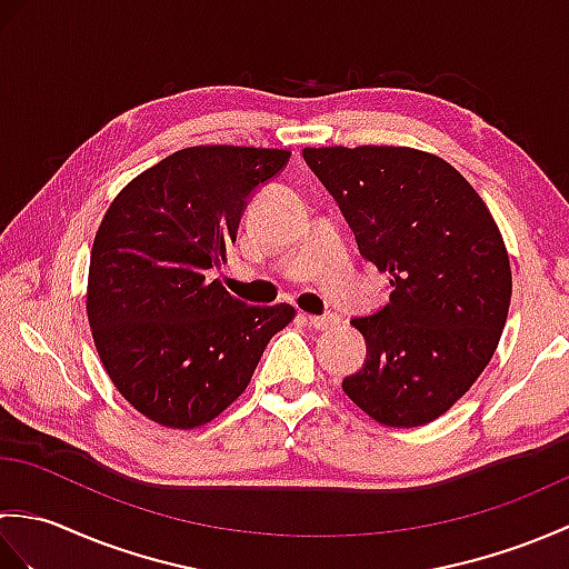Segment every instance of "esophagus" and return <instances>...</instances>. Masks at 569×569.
<instances>
[{
    "instance_id": "obj_1",
    "label": "esophagus",
    "mask_w": 569,
    "mask_h": 569,
    "mask_svg": "<svg viewBox=\"0 0 569 569\" xmlns=\"http://www.w3.org/2000/svg\"><path fill=\"white\" fill-rule=\"evenodd\" d=\"M306 318H308L310 328H316V330H332L342 322V318L335 316V312H328V316H306Z\"/></svg>"
}]
</instances>
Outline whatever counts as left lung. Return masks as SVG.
<instances>
[{"instance_id": "left-lung-1", "label": "left lung", "mask_w": 569, "mask_h": 569, "mask_svg": "<svg viewBox=\"0 0 569 569\" xmlns=\"http://www.w3.org/2000/svg\"><path fill=\"white\" fill-rule=\"evenodd\" d=\"M303 159L340 204L361 257L393 288L379 312L352 320L367 361L342 389L381 426H426L497 352L511 303L499 227L467 178L435 153L322 147L303 149Z\"/></svg>"}]
</instances>
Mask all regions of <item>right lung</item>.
I'll return each instance as SVG.
<instances>
[{"label":"right lung","mask_w":569,"mask_h":569,"mask_svg":"<svg viewBox=\"0 0 569 569\" xmlns=\"http://www.w3.org/2000/svg\"><path fill=\"white\" fill-rule=\"evenodd\" d=\"M291 151L190 147L147 168L94 234L88 320L102 367L141 416L192 430L244 393L296 308L247 306L208 278L227 263L249 196Z\"/></svg>","instance_id":"1"}]
</instances>
